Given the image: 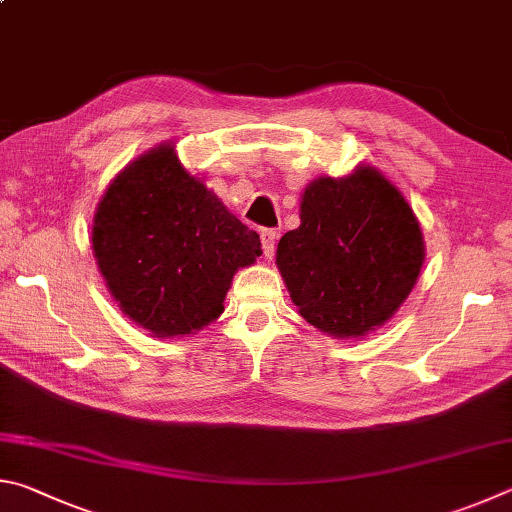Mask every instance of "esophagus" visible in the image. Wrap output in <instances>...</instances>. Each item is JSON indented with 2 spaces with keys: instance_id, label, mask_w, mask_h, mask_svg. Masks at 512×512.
I'll list each match as a JSON object with an SVG mask.
<instances>
[{
  "instance_id": "obj_1",
  "label": "esophagus",
  "mask_w": 512,
  "mask_h": 512,
  "mask_svg": "<svg viewBox=\"0 0 512 512\" xmlns=\"http://www.w3.org/2000/svg\"><path fill=\"white\" fill-rule=\"evenodd\" d=\"M276 240H279V231H276V229H263L261 231V245H263V254L267 258L274 256Z\"/></svg>"
}]
</instances>
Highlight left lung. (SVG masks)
<instances>
[{"label":"left lung","mask_w":512,"mask_h":512,"mask_svg":"<svg viewBox=\"0 0 512 512\" xmlns=\"http://www.w3.org/2000/svg\"><path fill=\"white\" fill-rule=\"evenodd\" d=\"M423 233L405 197L378 170L315 179L301 227L279 240L276 263L299 315L335 337L382 326L414 288Z\"/></svg>","instance_id":"obj_1"}]
</instances>
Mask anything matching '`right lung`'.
I'll return each instance as SVG.
<instances>
[{
	"mask_svg": "<svg viewBox=\"0 0 512 512\" xmlns=\"http://www.w3.org/2000/svg\"><path fill=\"white\" fill-rule=\"evenodd\" d=\"M92 242L112 297L157 337L218 319L233 274L261 256L258 233L186 173L173 146L114 179L94 215Z\"/></svg>",
	"mask_w": 512,
	"mask_h": 512,
	"instance_id": "1",
	"label": "right lung"
}]
</instances>
